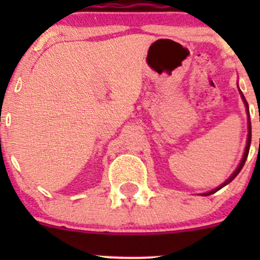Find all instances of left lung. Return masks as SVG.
I'll return each mask as SVG.
<instances>
[{
    "label": "left lung",
    "instance_id": "left-lung-1",
    "mask_svg": "<svg viewBox=\"0 0 260 260\" xmlns=\"http://www.w3.org/2000/svg\"><path fill=\"white\" fill-rule=\"evenodd\" d=\"M238 89H239L240 96H242V99H243V102H244V106H245V111H246V114H248V138H246V146H245V149H244L243 158H242V161H240V164L238 165V167H237V169H235V171L233 172L232 175H230V177H229V179H228L226 181H224V182H222L221 185H220V186H217V187H216V188H214V190H211V191H208V192H204V193H201V195H203V196H209V195H211V193H215V192H216V191H219L220 188H222V187H224V186H226L228 183H230V182H232V181L234 180L235 177L238 176V174H239V172L242 171V169H243L244 164H245V161H246V157H248V153H249V148H250V142H251V124H250V117H249V106H248V102H246L245 96H244V94L242 93V90H240V88H239V86H238Z\"/></svg>",
    "mask_w": 260,
    "mask_h": 260
}]
</instances>
